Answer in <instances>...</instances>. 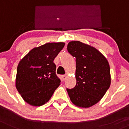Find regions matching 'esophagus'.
<instances>
[{
  "mask_svg": "<svg viewBox=\"0 0 129 129\" xmlns=\"http://www.w3.org/2000/svg\"><path fill=\"white\" fill-rule=\"evenodd\" d=\"M66 77H67V75H61V79H62V80H63V81H64L65 79H66Z\"/></svg>",
  "mask_w": 129,
  "mask_h": 129,
  "instance_id": "34e87169",
  "label": "esophagus"
}]
</instances>
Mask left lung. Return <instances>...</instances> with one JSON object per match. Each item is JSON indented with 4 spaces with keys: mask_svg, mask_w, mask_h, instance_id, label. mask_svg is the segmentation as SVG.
<instances>
[{
    "mask_svg": "<svg viewBox=\"0 0 129 129\" xmlns=\"http://www.w3.org/2000/svg\"><path fill=\"white\" fill-rule=\"evenodd\" d=\"M67 49L76 58L77 80L74 88L67 89V91L74 105L88 108L99 102L109 88V64L96 48L79 41L69 42Z\"/></svg>",
    "mask_w": 129,
    "mask_h": 129,
    "instance_id": "8db88e82",
    "label": "left lung"
}]
</instances>
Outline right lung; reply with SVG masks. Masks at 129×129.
<instances>
[{
    "label": "right lung",
    "instance_id": "right-lung-1",
    "mask_svg": "<svg viewBox=\"0 0 129 129\" xmlns=\"http://www.w3.org/2000/svg\"><path fill=\"white\" fill-rule=\"evenodd\" d=\"M64 46L63 42L47 43L33 48L20 60L16 87L27 103L32 106L45 104L60 85L54 60Z\"/></svg>",
    "mask_w": 129,
    "mask_h": 129
}]
</instances>
